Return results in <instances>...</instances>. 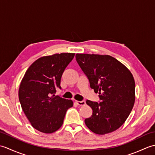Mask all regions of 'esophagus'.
<instances>
[{
    "instance_id": "esophagus-1",
    "label": "esophagus",
    "mask_w": 155,
    "mask_h": 155,
    "mask_svg": "<svg viewBox=\"0 0 155 155\" xmlns=\"http://www.w3.org/2000/svg\"><path fill=\"white\" fill-rule=\"evenodd\" d=\"M75 103L79 105V106H83V105H84L85 104H86V103H85L84 101H75Z\"/></svg>"
}]
</instances>
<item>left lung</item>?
Here are the masks:
<instances>
[{
    "label": "left lung",
    "instance_id": "left-lung-1",
    "mask_svg": "<svg viewBox=\"0 0 155 155\" xmlns=\"http://www.w3.org/2000/svg\"><path fill=\"white\" fill-rule=\"evenodd\" d=\"M76 60L91 88L99 94V103L86 101L93 114L84 120L85 124L98 134L113 132L123 124L133 108L135 83L133 74L109 55L77 54Z\"/></svg>",
    "mask_w": 155,
    "mask_h": 155
}]
</instances>
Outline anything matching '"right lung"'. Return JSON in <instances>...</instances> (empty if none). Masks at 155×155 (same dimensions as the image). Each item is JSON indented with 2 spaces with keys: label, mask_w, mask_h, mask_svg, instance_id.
<instances>
[{
  "label": "right lung",
  "mask_w": 155,
  "mask_h": 155,
  "mask_svg": "<svg viewBox=\"0 0 155 155\" xmlns=\"http://www.w3.org/2000/svg\"><path fill=\"white\" fill-rule=\"evenodd\" d=\"M74 53L54 54L37 59L28 68L20 84L18 98L22 109L32 126L44 133L61 128L71 100L56 96L61 79Z\"/></svg>",
  "instance_id": "add662e5"
}]
</instances>
